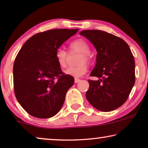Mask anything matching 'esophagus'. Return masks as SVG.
<instances>
[{"mask_svg":"<svg viewBox=\"0 0 148 148\" xmlns=\"http://www.w3.org/2000/svg\"><path fill=\"white\" fill-rule=\"evenodd\" d=\"M80 81H81L80 79H79V78H75V84H77V83H78V82H79Z\"/></svg>","mask_w":148,"mask_h":148,"instance_id":"obj_1","label":"esophagus"}]
</instances>
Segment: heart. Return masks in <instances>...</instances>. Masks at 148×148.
Segmentation results:
<instances>
[{
  "label": "heart",
  "mask_w": 148,
  "mask_h": 148,
  "mask_svg": "<svg viewBox=\"0 0 148 148\" xmlns=\"http://www.w3.org/2000/svg\"><path fill=\"white\" fill-rule=\"evenodd\" d=\"M69 52H81L79 57L77 63L79 64L76 66H71L64 71L67 75L80 77L86 74L88 71V65L86 62H90L91 57L90 55V48L88 42L83 39H77L69 44ZM68 53L63 49H58L56 52L55 58L58 66L61 69H64L66 66Z\"/></svg>",
  "instance_id": "heart-1"
}]
</instances>
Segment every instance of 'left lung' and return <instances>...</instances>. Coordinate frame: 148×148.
<instances>
[{"mask_svg":"<svg viewBox=\"0 0 148 148\" xmlns=\"http://www.w3.org/2000/svg\"><path fill=\"white\" fill-rule=\"evenodd\" d=\"M80 35L90 40L98 52L96 66L90 75L100 78L88 80L86 98L99 110H114L126 102L135 84L132 52L124 40L108 32L84 30Z\"/></svg>","mask_w":148,"mask_h":148,"instance_id":"1","label":"left lung"}]
</instances>
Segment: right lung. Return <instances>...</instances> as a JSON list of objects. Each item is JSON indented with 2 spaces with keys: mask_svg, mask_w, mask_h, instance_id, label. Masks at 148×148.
<instances>
[{
  "mask_svg": "<svg viewBox=\"0 0 148 148\" xmlns=\"http://www.w3.org/2000/svg\"><path fill=\"white\" fill-rule=\"evenodd\" d=\"M78 29H54L32 36L23 44L13 64L16 98L32 116L47 119L59 112L73 77L65 75L56 62L60 46Z\"/></svg>",
  "mask_w": 148,
  "mask_h": 148,
  "instance_id": "obj_1",
  "label": "right lung"
}]
</instances>
